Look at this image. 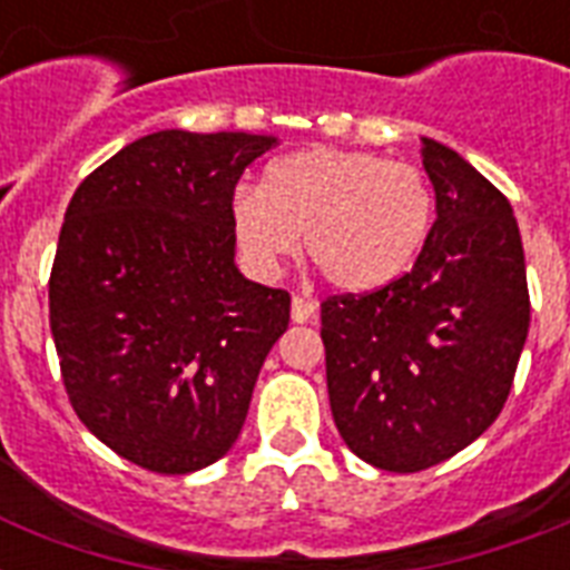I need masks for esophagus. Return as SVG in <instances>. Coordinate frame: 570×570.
<instances>
[{"label":"esophagus","mask_w":570,"mask_h":570,"mask_svg":"<svg viewBox=\"0 0 570 570\" xmlns=\"http://www.w3.org/2000/svg\"><path fill=\"white\" fill-rule=\"evenodd\" d=\"M316 316V302L304 298V295H293V322H311Z\"/></svg>","instance_id":"esophagus-1"}]
</instances>
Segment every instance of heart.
<instances>
[{
    "mask_svg": "<svg viewBox=\"0 0 570 570\" xmlns=\"http://www.w3.org/2000/svg\"><path fill=\"white\" fill-rule=\"evenodd\" d=\"M432 213V189L414 165L311 147L268 165L259 191H236L230 227L259 275H275L304 236L325 281L361 295L405 275L429 239Z\"/></svg>",
    "mask_w": 570,
    "mask_h": 570,
    "instance_id": "obj_1",
    "label": "heart"
}]
</instances>
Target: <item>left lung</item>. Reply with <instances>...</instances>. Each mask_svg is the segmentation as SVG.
<instances>
[{"label": "left lung", "mask_w": 570, "mask_h": 570, "mask_svg": "<svg viewBox=\"0 0 570 570\" xmlns=\"http://www.w3.org/2000/svg\"><path fill=\"white\" fill-rule=\"evenodd\" d=\"M434 218L405 275L322 302L331 414L357 459L416 473L503 411L530 331L512 204L455 150L423 138Z\"/></svg>", "instance_id": "1"}]
</instances>
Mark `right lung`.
I'll return each instance as SVG.
<instances>
[{
  "instance_id": "obj_1",
  "label": "right lung",
  "mask_w": 570,
  "mask_h": 570,
  "mask_svg": "<svg viewBox=\"0 0 570 570\" xmlns=\"http://www.w3.org/2000/svg\"><path fill=\"white\" fill-rule=\"evenodd\" d=\"M275 136L163 129L79 183L49 275L70 405L120 459L191 473L230 450L289 293L233 263L230 200Z\"/></svg>"
}]
</instances>
